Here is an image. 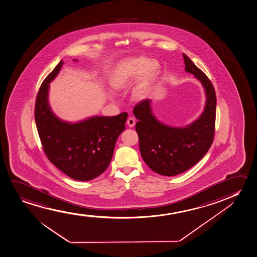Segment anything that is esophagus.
I'll list each match as a JSON object with an SVG mask.
<instances>
[{
	"label": "esophagus",
	"instance_id": "obj_1",
	"mask_svg": "<svg viewBox=\"0 0 257 257\" xmlns=\"http://www.w3.org/2000/svg\"><path fill=\"white\" fill-rule=\"evenodd\" d=\"M127 124L129 127H134L135 125V119L133 117H129L126 121Z\"/></svg>",
	"mask_w": 257,
	"mask_h": 257
}]
</instances>
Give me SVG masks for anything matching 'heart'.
I'll return each mask as SVG.
<instances>
[{"label": "heart", "mask_w": 257, "mask_h": 257, "mask_svg": "<svg viewBox=\"0 0 257 257\" xmlns=\"http://www.w3.org/2000/svg\"><path fill=\"white\" fill-rule=\"evenodd\" d=\"M160 70V64L155 60L136 57L126 61L117 67L110 83L114 88L121 89L129 85L140 77L135 89V96L143 97L153 84Z\"/></svg>", "instance_id": "heart-1"}]
</instances>
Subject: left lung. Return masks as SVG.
Returning a JSON list of instances; mask_svg holds the SVG:
<instances>
[{
	"label": "left lung",
	"instance_id": "left-lung-1",
	"mask_svg": "<svg viewBox=\"0 0 257 257\" xmlns=\"http://www.w3.org/2000/svg\"><path fill=\"white\" fill-rule=\"evenodd\" d=\"M185 70L202 83L207 96L200 117L186 127L161 123L152 112L151 99H144L134 108L141 156L157 174L174 176L198 163L213 143L216 115V96L213 84L202 70L183 54Z\"/></svg>",
	"mask_w": 257,
	"mask_h": 257
}]
</instances>
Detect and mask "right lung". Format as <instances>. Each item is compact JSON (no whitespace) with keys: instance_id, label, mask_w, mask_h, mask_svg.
I'll return each instance as SVG.
<instances>
[{"instance_id":"add662e5","label":"right lung","mask_w":257,"mask_h":257,"mask_svg":"<svg viewBox=\"0 0 257 257\" xmlns=\"http://www.w3.org/2000/svg\"><path fill=\"white\" fill-rule=\"evenodd\" d=\"M63 61L41 84L35 104V120L47 158L67 176L80 181L103 174L110 164L117 139L125 128L128 113L89 117L71 123L59 119L50 109L49 83L57 77Z\"/></svg>"}]
</instances>
